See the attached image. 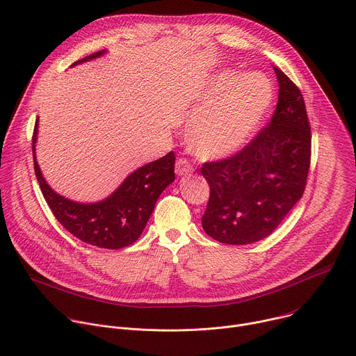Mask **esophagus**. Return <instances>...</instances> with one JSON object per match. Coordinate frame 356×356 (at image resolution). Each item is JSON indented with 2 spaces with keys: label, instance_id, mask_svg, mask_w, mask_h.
I'll return each instance as SVG.
<instances>
[{
  "label": "esophagus",
  "instance_id": "34e87169",
  "mask_svg": "<svg viewBox=\"0 0 356 356\" xmlns=\"http://www.w3.org/2000/svg\"><path fill=\"white\" fill-rule=\"evenodd\" d=\"M193 172V166L190 165V162L186 158H180L176 162V175L177 176H186L190 175Z\"/></svg>",
  "mask_w": 356,
  "mask_h": 356
}]
</instances>
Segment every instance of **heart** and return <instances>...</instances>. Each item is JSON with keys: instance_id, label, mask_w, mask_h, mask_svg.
Returning a JSON list of instances; mask_svg holds the SVG:
<instances>
[{"instance_id": "obj_1", "label": "heart", "mask_w": 356, "mask_h": 356, "mask_svg": "<svg viewBox=\"0 0 356 356\" xmlns=\"http://www.w3.org/2000/svg\"><path fill=\"white\" fill-rule=\"evenodd\" d=\"M202 104L188 128V140L198 155L221 158L241 149L264 120L272 101V88L259 73L236 77L218 74L200 94Z\"/></svg>"}]
</instances>
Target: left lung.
<instances>
[{
	"label": "left lung",
	"mask_w": 356,
	"mask_h": 356,
	"mask_svg": "<svg viewBox=\"0 0 356 356\" xmlns=\"http://www.w3.org/2000/svg\"><path fill=\"white\" fill-rule=\"evenodd\" d=\"M277 106L268 122L236 154L206 162L201 175L210 198L201 224L213 239L245 245L269 236L307 184L312 129L298 87L273 67Z\"/></svg>",
	"instance_id": "1"
}]
</instances>
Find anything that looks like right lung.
Instances as JSON below:
<instances>
[{"mask_svg":"<svg viewBox=\"0 0 356 356\" xmlns=\"http://www.w3.org/2000/svg\"><path fill=\"white\" fill-rule=\"evenodd\" d=\"M104 52L106 50H99L72 66L95 59ZM36 135L38 120L32 135L33 168L42 194L56 220L76 238L98 248L121 249L134 243L154 213L156 200L175 180L176 156L173 152L131 173L106 200L81 204L59 195L44 181L35 158Z\"/></svg>","mask_w":356,"mask_h":356,"instance_id":"1","label":"right lung"}]
</instances>
